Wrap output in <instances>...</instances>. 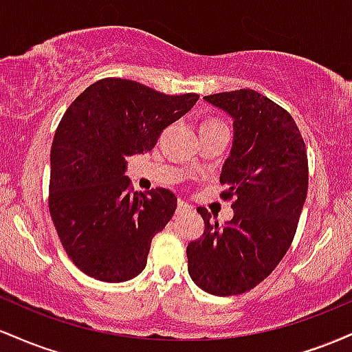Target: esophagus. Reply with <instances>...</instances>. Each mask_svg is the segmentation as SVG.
Wrapping results in <instances>:
<instances>
[{"label":"esophagus","mask_w":352,"mask_h":352,"mask_svg":"<svg viewBox=\"0 0 352 352\" xmlns=\"http://www.w3.org/2000/svg\"><path fill=\"white\" fill-rule=\"evenodd\" d=\"M184 212H192V205L185 204L184 200L177 201V213H184Z\"/></svg>","instance_id":"esophagus-1"}]
</instances>
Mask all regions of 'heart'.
<instances>
[{
	"label": "heart",
	"mask_w": 352,
	"mask_h": 352,
	"mask_svg": "<svg viewBox=\"0 0 352 352\" xmlns=\"http://www.w3.org/2000/svg\"><path fill=\"white\" fill-rule=\"evenodd\" d=\"M205 124H223V122H220V120H208V122Z\"/></svg>",
	"instance_id": "1"
}]
</instances>
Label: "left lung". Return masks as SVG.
<instances>
[{
    "instance_id": "8db88e82",
    "label": "left lung",
    "mask_w": 352,
    "mask_h": 352,
    "mask_svg": "<svg viewBox=\"0 0 352 352\" xmlns=\"http://www.w3.org/2000/svg\"><path fill=\"white\" fill-rule=\"evenodd\" d=\"M233 117L235 139L221 168L220 197L235 215L223 227L205 221L204 235L187 246L188 273L215 296L253 289L283 260L296 233L308 193V153L286 109L252 89L207 96Z\"/></svg>"
}]
</instances>
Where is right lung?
<instances>
[{"instance_id":"1","label":"right lung","mask_w":352,"mask_h":352,"mask_svg":"<svg viewBox=\"0 0 352 352\" xmlns=\"http://www.w3.org/2000/svg\"><path fill=\"white\" fill-rule=\"evenodd\" d=\"M199 98L106 78L64 112L52 139L47 204L63 248L87 276L122 283L145 268L152 238L170 221L177 197L162 187L134 192L125 157L152 151Z\"/></svg>"}]
</instances>
